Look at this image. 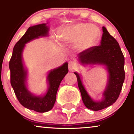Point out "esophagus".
Returning a JSON list of instances; mask_svg holds the SVG:
<instances>
[{
	"mask_svg": "<svg viewBox=\"0 0 134 134\" xmlns=\"http://www.w3.org/2000/svg\"><path fill=\"white\" fill-rule=\"evenodd\" d=\"M76 64H75L74 62L70 61V62H69V65H68L69 70H70V71H73V70L75 69V68H76Z\"/></svg>",
	"mask_w": 134,
	"mask_h": 134,
	"instance_id": "esophagus-1",
	"label": "esophagus"
}]
</instances>
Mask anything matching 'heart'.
<instances>
[{
  "label": "heart",
  "instance_id": "heart-1",
  "mask_svg": "<svg viewBox=\"0 0 134 134\" xmlns=\"http://www.w3.org/2000/svg\"><path fill=\"white\" fill-rule=\"evenodd\" d=\"M99 35L98 28L89 23H80L65 26L60 31V37L66 43L77 41L78 47L85 49L90 47Z\"/></svg>",
  "mask_w": 134,
  "mask_h": 134
}]
</instances>
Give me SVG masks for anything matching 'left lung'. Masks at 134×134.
<instances>
[{
	"mask_svg": "<svg viewBox=\"0 0 134 134\" xmlns=\"http://www.w3.org/2000/svg\"><path fill=\"white\" fill-rule=\"evenodd\" d=\"M101 44L91 47L80 53L79 58L82 64H101L107 67L109 79L104 92V99L95 102L90 98L83 86L81 78L74 72L78 82L82 101L88 109L98 111L110 107L117 100L125 80V58L117 41L103 27Z\"/></svg>",
	"mask_w": 134,
	"mask_h": 134,
	"instance_id": "8db88e82",
	"label": "left lung"
}]
</instances>
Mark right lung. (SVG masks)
Wrapping results in <instances>:
<instances>
[{
  "instance_id": "right-lung-1",
  "label": "right lung",
  "mask_w": 134,
  "mask_h": 134,
  "mask_svg": "<svg viewBox=\"0 0 134 134\" xmlns=\"http://www.w3.org/2000/svg\"><path fill=\"white\" fill-rule=\"evenodd\" d=\"M48 27L46 24L30 27L25 34L15 44L13 55L9 61L10 84L19 102L23 107L39 113L50 111L53 107L57 91L62 80L68 73V64L51 70L48 76L49 88L43 97L32 95L26 87V71L23 67L22 52L26 43L39 36H47Z\"/></svg>"
}]
</instances>
